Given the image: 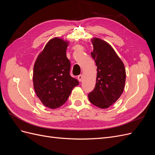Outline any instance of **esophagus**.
Listing matches in <instances>:
<instances>
[{
  "label": "esophagus",
  "instance_id": "1",
  "mask_svg": "<svg viewBox=\"0 0 155 155\" xmlns=\"http://www.w3.org/2000/svg\"><path fill=\"white\" fill-rule=\"evenodd\" d=\"M78 80L81 82L83 79V75H79V76H78Z\"/></svg>",
  "mask_w": 155,
  "mask_h": 155
}]
</instances>
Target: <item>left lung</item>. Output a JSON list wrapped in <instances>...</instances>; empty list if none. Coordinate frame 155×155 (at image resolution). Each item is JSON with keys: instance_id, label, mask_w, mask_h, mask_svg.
<instances>
[{"instance_id": "obj_1", "label": "left lung", "mask_w": 155, "mask_h": 155, "mask_svg": "<svg viewBox=\"0 0 155 155\" xmlns=\"http://www.w3.org/2000/svg\"><path fill=\"white\" fill-rule=\"evenodd\" d=\"M91 55L97 66L96 86L88 94L91 104L107 109L118 100L125 88L126 72L121 59L107 42L97 37L91 39Z\"/></svg>"}]
</instances>
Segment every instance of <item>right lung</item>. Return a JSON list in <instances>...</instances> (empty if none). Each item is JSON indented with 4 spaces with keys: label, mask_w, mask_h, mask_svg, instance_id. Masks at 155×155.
Here are the masks:
<instances>
[{
    "label": "right lung",
    "mask_w": 155,
    "mask_h": 155,
    "mask_svg": "<svg viewBox=\"0 0 155 155\" xmlns=\"http://www.w3.org/2000/svg\"><path fill=\"white\" fill-rule=\"evenodd\" d=\"M69 41L56 37L51 39L37 56L34 66L33 83L37 96L51 109L62 106L73 88L79 85L70 76V62L66 51Z\"/></svg>",
    "instance_id": "right-lung-1"
}]
</instances>
